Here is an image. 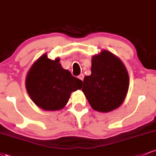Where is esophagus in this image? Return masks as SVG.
<instances>
[{
    "label": "esophagus",
    "instance_id": "34e87169",
    "mask_svg": "<svg viewBox=\"0 0 156 156\" xmlns=\"http://www.w3.org/2000/svg\"><path fill=\"white\" fill-rule=\"evenodd\" d=\"M83 78H84V75L83 74H80V75H79V76H78V78H79V79L81 80H83Z\"/></svg>",
    "mask_w": 156,
    "mask_h": 156
}]
</instances>
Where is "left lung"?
I'll list each match as a JSON object with an SVG mask.
<instances>
[{
	"mask_svg": "<svg viewBox=\"0 0 156 156\" xmlns=\"http://www.w3.org/2000/svg\"><path fill=\"white\" fill-rule=\"evenodd\" d=\"M91 72L84 77L82 87L91 107L106 113L120 106L129 87V76L122 61L103 50L92 57Z\"/></svg>",
	"mask_w": 156,
	"mask_h": 156,
	"instance_id": "left-lung-1",
	"label": "left lung"
}]
</instances>
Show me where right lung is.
<instances>
[{"mask_svg": "<svg viewBox=\"0 0 156 156\" xmlns=\"http://www.w3.org/2000/svg\"><path fill=\"white\" fill-rule=\"evenodd\" d=\"M59 58L51 60L42 55L34 63L26 76V87L37 106L46 111H58L67 103L71 92L82 87L81 80L62 68Z\"/></svg>", "mask_w": 156, "mask_h": 156, "instance_id": "1", "label": "right lung"}]
</instances>
